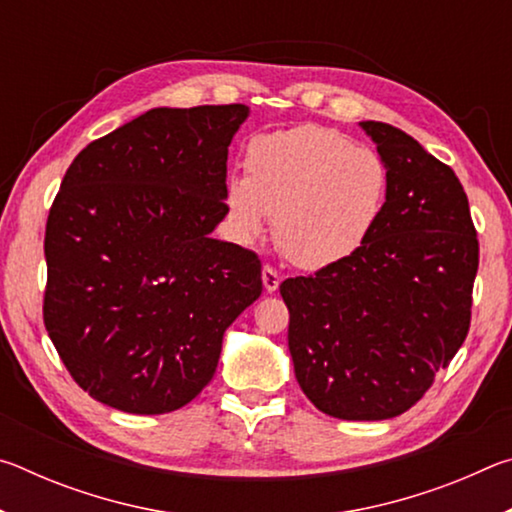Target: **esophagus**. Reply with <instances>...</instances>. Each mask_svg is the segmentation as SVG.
<instances>
[{
  "mask_svg": "<svg viewBox=\"0 0 512 512\" xmlns=\"http://www.w3.org/2000/svg\"><path fill=\"white\" fill-rule=\"evenodd\" d=\"M262 280H264V289L268 291V293H273V291H277V287H280V273L275 271L273 266H264V271H262Z\"/></svg>",
  "mask_w": 512,
  "mask_h": 512,
  "instance_id": "34e87169",
  "label": "esophagus"
}]
</instances>
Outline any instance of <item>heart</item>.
<instances>
[{
    "label": "heart",
    "mask_w": 512,
    "mask_h": 512,
    "mask_svg": "<svg viewBox=\"0 0 512 512\" xmlns=\"http://www.w3.org/2000/svg\"><path fill=\"white\" fill-rule=\"evenodd\" d=\"M391 173L370 146L318 124L262 133L246 146V178L230 180L228 210L241 237L273 219L282 255L300 268L343 262L386 210Z\"/></svg>",
    "instance_id": "b5f03b06"
}]
</instances>
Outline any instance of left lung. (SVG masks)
Here are the masks:
<instances>
[{
	"mask_svg": "<svg viewBox=\"0 0 512 512\" xmlns=\"http://www.w3.org/2000/svg\"><path fill=\"white\" fill-rule=\"evenodd\" d=\"M391 173L357 253L289 277V352L309 402L339 420H388L429 391L472 318L479 239L452 167L400 128L361 121Z\"/></svg>",
	"mask_w": 512,
	"mask_h": 512,
	"instance_id": "obj_1",
	"label": "left lung"
}]
</instances>
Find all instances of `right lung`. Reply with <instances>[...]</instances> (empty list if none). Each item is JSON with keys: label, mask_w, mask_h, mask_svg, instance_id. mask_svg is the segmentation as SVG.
Wrapping results in <instances>:
<instances>
[{"label": "right lung", "mask_w": 512, "mask_h": 512, "mask_svg": "<svg viewBox=\"0 0 512 512\" xmlns=\"http://www.w3.org/2000/svg\"><path fill=\"white\" fill-rule=\"evenodd\" d=\"M248 106L153 108L69 164L45 230L42 318L112 409L176 411L210 384L225 329L262 293L253 250L212 239Z\"/></svg>", "instance_id": "add662e5"}]
</instances>
